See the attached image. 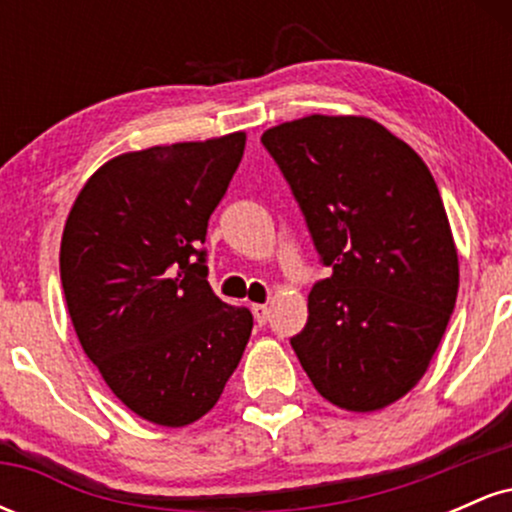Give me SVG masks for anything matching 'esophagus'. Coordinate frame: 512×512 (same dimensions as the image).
I'll list each match as a JSON object with an SVG mask.
<instances>
[{
	"label": "esophagus",
	"instance_id": "1",
	"mask_svg": "<svg viewBox=\"0 0 512 512\" xmlns=\"http://www.w3.org/2000/svg\"><path fill=\"white\" fill-rule=\"evenodd\" d=\"M252 315H255L257 325H264V322L269 320V308H267V305L255 303V305H252Z\"/></svg>",
	"mask_w": 512,
	"mask_h": 512
}]
</instances>
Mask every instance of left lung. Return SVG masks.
Returning a JSON list of instances; mask_svg holds the SVG:
<instances>
[{
	"label": "left lung",
	"mask_w": 512,
	"mask_h": 512,
	"mask_svg": "<svg viewBox=\"0 0 512 512\" xmlns=\"http://www.w3.org/2000/svg\"><path fill=\"white\" fill-rule=\"evenodd\" d=\"M262 144L332 269L293 351L327 402L383 409L419 383L455 310L460 264L436 180L370 117L308 115Z\"/></svg>",
	"instance_id": "8db88e82"
}]
</instances>
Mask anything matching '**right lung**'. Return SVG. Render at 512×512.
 Masks as SVG:
<instances>
[{"instance_id":"1","label":"right lung","mask_w":512,"mask_h":512,"mask_svg":"<svg viewBox=\"0 0 512 512\" xmlns=\"http://www.w3.org/2000/svg\"><path fill=\"white\" fill-rule=\"evenodd\" d=\"M245 132L115 156L88 178L62 233L60 276L86 356L113 395L180 428L219 402L252 332L207 281L209 216Z\"/></svg>"}]
</instances>
